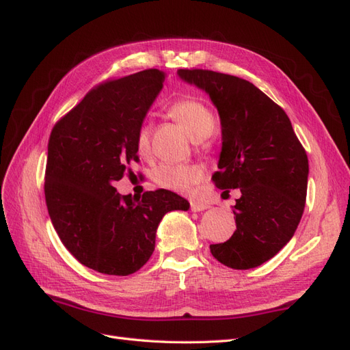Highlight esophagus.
Instances as JSON below:
<instances>
[{"label":"esophagus","mask_w":350,"mask_h":350,"mask_svg":"<svg viewBox=\"0 0 350 350\" xmlns=\"http://www.w3.org/2000/svg\"><path fill=\"white\" fill-rule=\"evenodd\" d=\"M189 206H191V210H193V211H203V210L208 208L207 204L200 203V201H189Z\"/></svg>","instance_id":"obj_1"}]
</instances>
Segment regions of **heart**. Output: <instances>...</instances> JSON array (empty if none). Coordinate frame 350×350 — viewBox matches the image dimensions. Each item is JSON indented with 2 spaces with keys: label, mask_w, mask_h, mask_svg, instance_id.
Listing matches in <instances>:
<instances>
[{
  "label": "heart",
  "mask_w": 350,
  "mask_h": 350,
  "mask_svg": "<svg viewBox=\"0 0 350 350\" xmlns=\"http://www.w3.org/2000/svg\"><path fill=\"white\" fill-rule=\"evenodd\" d=\"M169 113L181 124L188 135L194 140H203L213 134L216 129V116L207 105L197 98H185L175 102ZM137 152L146 154L150 149V126L142 124L135 137ZM203 171L196 165H181L174 162H163L159 165L153 178L154 181L167 189H172L176 193L189 191L194 184H197Z\"/></svg>",
  "instance_id": "obj_1"
}]
</instances>
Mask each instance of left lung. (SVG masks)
<instances>
[{"mask_svg": "<svg viewBox=\"0 0 350 350\" xmlns=\"http://www.w3.org/2000/svg\"><path fill=\"white\" fill-rule=\"evenodd\" d=\"M217 108L221 150L213 181L239 188L237 230L210 245L213 257L235 270L269 261L288 243L304 213L308 157L286 112L252 83L210 70H178Z\"/></svg>", "mask_w": 350, "mask_h": 350, "instance_id": "1", "label": "left lung"}]
</instances>
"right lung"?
I'll use <instances>...</instances> for the list:
<instances>
[{"label":"right lung","mask_w":350,"mask_h":350,"mask_svg":"<svg viewBox=\"0 0 350 350\" xmlns=\"http://www.w3.org/2000/svg\"><path fill=\"white\" fill-rule=\"evenodd\" d=\"M163 81L165 72L152 68L99 84L49 137L45 200L51 221L72 256L103 274L140 270L154 251L162 217L189 208L167 189L135 198L113 187L139 161L137 131Z\"/></svg>","instance_id":"1"}]
</instances>
